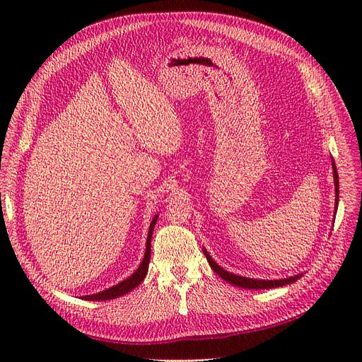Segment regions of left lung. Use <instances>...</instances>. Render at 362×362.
Returning <instances> with one entry per match:
<instances>
[{
    "mask_svg": "<svg viewBox=\"0 0 362 362\" xmlns=\"http://www.w3.org/2000/svg\"><path fill=\"white\" fill-rule=\"evenodd\" d=\"M333 177H334V186H336V210H337V199H339V176H337V170H336V165H334V161H333ZM204 254L206 257V261L208 264H210V267L226 281L232 283L233 286H238V288H243V289H272V288H280V286H284V284H291L293 281H296L300 274H296L293 277H289V279H281V280H255V279H250V277H240V276H236L233 273H229L226 272L224 269H221L220 265L210 257V254H208L205 250H204Z\"/></svg>",
    "mask_w": 362,
    "mask_h": 362,
    "instance_id": "obj_1",
    "label": "left lung"
}]
</instances>
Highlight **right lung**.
<instances>
[{"label":"right lung","instance_id":"add662e5","mask_svg":"<svg viewBox=\"0 0 362 362\" xmlns=\"http://www.w3.org/2000/svg\"><path fill=\"white\" fill-rule=\"evenodd\" d=\"M157 216L154 217V220L151 221L149 226V232H148V238H146V251H145V257L141 262V265L138 267V270L133 273L130 277H127L126 280H123L122 283L116 284V286H112L104 292H100L97 295H88L83 296V299L86 300H108V299H114V298H119L122 295H126L127 292L133 291L136 286L142 283V280L145 279L146 273H148V264H149V258H151V238H152V230H154V226L157 223Z\"/></svg>","mask_w":362,"mask_h":362}]
</instances>
